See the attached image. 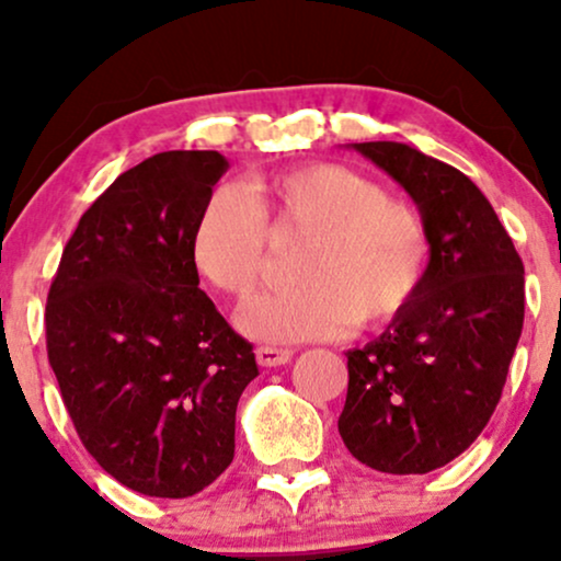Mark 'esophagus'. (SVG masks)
I'll return each instance as SVG.
<instances>
[{
	"label": "esophagus",
	"instance_id": "1",
	"mask_svg": "<svg viewBox=\"0 0 561 561\" xmlns=\"http://www.w3.org/2000/svg\"><path fill=\"white\" fill-rule=\"evenodd\" d=\"M255 358H259L261 366H282L293 358V351L289 347H272V345H261L255 351Z\"/></svg>",
	"mask_w": 561,
	"mask_h": 561
}]
</instances>
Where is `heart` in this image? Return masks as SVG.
Wrapping results in <instances>:
<instances>
[{
	"mask_svg": "<svg viewBox=\"0 0 561 561\" xmlns=\"http://www.w3.org/2000/svg\"><path fill=\"white\" fill-rule=\"evenodd\" d=\"M268 234L306 237L293 263L298 285L268 293L242 319L244 332L272 343L388 324L427 276L422 216L347 165L308 163L253 176L244 192L216 190L192 227V261L244 306L266 272Z\"/></svg>",
	"mask_w": 561,
	"mask_h": 561,
	"instance_id": "1",
	"label": "heart"
}]
</instances>
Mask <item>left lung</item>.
Here are the masks:
<instances>
[{
  "label": "left lung",
  "mask_w": 561,
  "mask_h": 561,
  "mask_svg": "<svg viewBox=\"0 0 561 561\" xmlns=\"http://www.w3.org/2000/svg\"><path fill=\"white\" fill-rule=\"evenodd\" d=\"M420 208L430 263L414 302L347 351L343 443L366 467L424 474L478 440L525 321V266L493 205L454 165L401 141L353 145Z\"/></svg>",
  "instance_id": "obj_1"
}]
</instances>
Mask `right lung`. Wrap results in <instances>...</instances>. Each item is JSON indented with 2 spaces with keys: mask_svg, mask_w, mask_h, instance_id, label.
I'll return each instance as SVG.
<instances>
[{
  "mask_svg": "<svg viewBox=\"0 0 561 561\" xmlns=\"http://www.w3.org/2000/svg\"><path fill=\"white\" fill-rule=\"evenodd\" d=\"M229 169L171 150L121 173L81 216L47 295V356L83 448L131 491L186 499L234 459L253 345L199 289L192 227Z\"/></svg>",
  "mask_w": 561,
  "mask_h": 561,
  "instance_id": "right-lung-1",
  "label": "right lung"
}]
</instances>
